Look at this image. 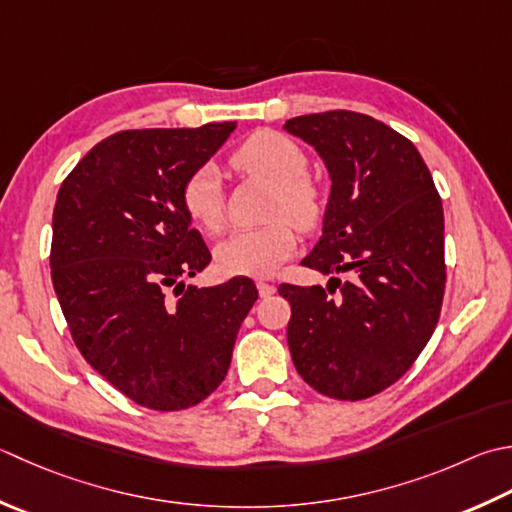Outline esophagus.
Masks as SVG:
<instances>
[{"instance_id":"esophagus-1","label":"esophagus","mask_w":512,"mask_h":512,"mask_svg":"<svg viewBox=\"0 0 512 512\" xmlns=\"http://www.w3.org/2000/svg\"><path fill=\"white\" fill-rule=\"evenodd\" d=\"M257 290H259V295H262V297L275 295V286L268 284V282H257Z\"/></svg>"}]
</instances>
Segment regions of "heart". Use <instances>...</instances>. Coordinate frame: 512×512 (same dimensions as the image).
I'll list each match as a JSON object with an SVG mask.
<instances>
[{
  "label": "heart",
  "mask_w": 512,
  "mask_h": 512,
  "mask_svg": "<svg viewBox=\"0 0 512 512\" xmlns=\"http://www.w3.org/2000/svg\"><path fill=\"white\" fill-rule=\"evenodd\" d=\"M230 164L242 173L262 179L273 186L270 197V217L275 222L233 230L215 248L217 268L226 275L268 277L293 255L297 246L295 228H313L322 215V199L315 184L306 179L308 159L293 139L275 130H259L239 146ZM182 204L188 217L208 233L222 228L224 222V190L222 177L213 164L197 168L182 188Z\"/></svg>",
  "instance_id": "b5f03b06"
}]
</instances>
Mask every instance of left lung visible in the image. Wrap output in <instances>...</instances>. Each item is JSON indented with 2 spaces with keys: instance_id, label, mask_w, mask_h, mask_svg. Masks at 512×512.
<instances>
[{
  "instance_id": "8db88e82",
  "label": "left lung",
  "mask_w": 512,
  "mask_h": 512,
  "mask_svg": "<svg viewBox=\"0 0 512 512\" xmlns=\"http://www.w3.org/2000/svg\"><path fill=\"white\" fill-rule=\"evenodd\" d=\"M286 133L317 150L330 177L322 237L302 266L326 286L282 284L297 373L333 399L373 397L428 344L442 310L444 208L413 142L353 110L293 117ZM328 282V284H330Z\"/></svg>"
}]
</instances>
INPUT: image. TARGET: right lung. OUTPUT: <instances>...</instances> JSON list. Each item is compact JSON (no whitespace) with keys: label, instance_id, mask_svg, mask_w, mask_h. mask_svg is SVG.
Returning a JSON list of instances; mask_svg holds the SVG:
<instances>
[{"label":"right lung","instance_id":"1","mask_svg":"<svg viewBox=\"0 0 512 512\" xmlns=\"http://www.w3.org/2000/svg\"><path fill=\"white\" fill-rule=\"evenodd\" d=\"M235 126L122 130L90 148L57 193L50 270L70 335L139 406L182 410L213 393L257 302L248 277L186 284L210 253L182 188Z\"/></svg>","mask_w":512,"mask_h":512}]
</instances>
